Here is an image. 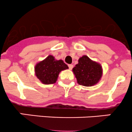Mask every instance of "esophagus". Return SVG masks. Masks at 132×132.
I'll return each mask as SVG.
<instances>
[{
	"label": "esophagus",
	"mask_w": 132,
	"mask_h": 132,
	"mask_svg": "<svg viewBox=\"0 0 132 132\" xmlns=\"http://www.w3.org/2000/svg\"><path fill=\"white\" fill-rule=\"evenodd\" d=\"M68 66H69V69H70V70H72V68H73V64H69Z\"/></svg>",
	"instance_id": "obj_1"
}]
</instances>
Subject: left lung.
<instances>
[{"mask_svg": "<svg viewBox=\"0 0 132 132\" xmlns=\"http://www.w3.org/2000/svg\"><path fill=\"white\" fill-rule=\"evenodd\" d=\"M73 72L77 83L81 86L91 87L98 84L103 74L100 64L93 61L87 55H83L78 59V63L73 68Z\"/></svg>", "mask_w": 132, "mask_h": 132, "instance_id": "obj_1", "label": "left lung"}]
</instances>
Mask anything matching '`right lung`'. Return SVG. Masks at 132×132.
<instances>
[{"mask_svg":"<svg viewBox=\"0 0 132 132\" xmlns=\"http://www.w3.org/2000/svg\"><path fill=\"white\" fill-rule=\"evenodd\" d=\"M68 69L62 60H56L50 55L38 62L34 67L35 75L44 84H52L56 82L60 72Z\"/></svg>","mask_w":132,"mask_h":132,"instance_id":"add662e5","label":"right lung"}]
</instances>
